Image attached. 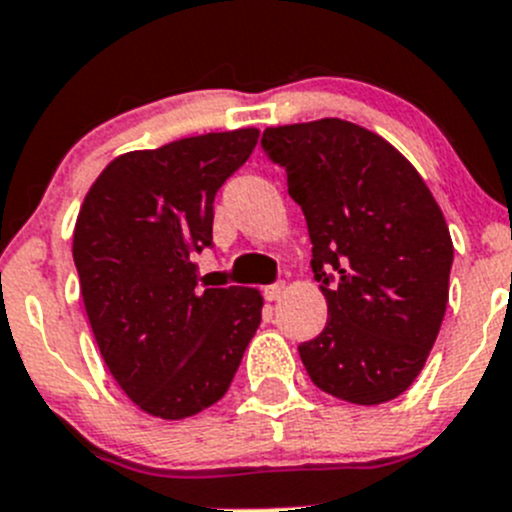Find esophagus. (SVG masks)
<instances>
[{"label": "esophagus", "mask_w": 512, "mask_h": 512, "mask_svg": "<svg viewBox=\"0 0 512 512\" xmlns=\"http://www.w3.org/2000/svg\"><path fill=\"white\" fill-rule=\"evenodd\" d=\"M284 289H286V286L281 284V281H279V284H271V286H266V289H264V296H266V301H279L281 296H284Z\"/></svg>", "instance_id": "obj_1"}]
</instances>
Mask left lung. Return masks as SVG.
I'll return each instance as SVG.
<instances>
[{
  "label": "left lung",
  "instance_id": "left-lung-1",
  "mask_svg": "<svg viewBox=\"0 0 512 512\" xmlns=\"http://www.w3.org/2000/svg\"><path fill=\"white\" fill-rule=\"evenodd\" d=\"M261 143L304 211L329 311L299 347L311 382L352 405L399 397L425 367L450 296L452 238L435 196L392 143L349 120L266 128Z\"/></svg>",
  "mask_w": 512,
  "mask_h": 512
}]
</instances>
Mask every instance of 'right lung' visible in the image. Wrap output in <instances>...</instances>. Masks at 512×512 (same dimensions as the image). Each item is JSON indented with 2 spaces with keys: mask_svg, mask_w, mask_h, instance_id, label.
Segmentation results:
<instances>
[{
  "mask_svg": "<svg viewBox=\"0 0 512 512\" xmlns=\"http://www.w3.org/2000/svg\"><path fill=\"white\" fill-rule=\"evenodd\" d=\"M259 143L238 128L130 150L105 165L77 213L72 256L107 369L148 415L186 420L228 392L261 324L248 286L198 291L213 198Z\"/></svg>",
  "mask_w": 512,
  "mask_h": 512,
  "instance_id": "1",
  "label": "right lung"
}]
</instances>
